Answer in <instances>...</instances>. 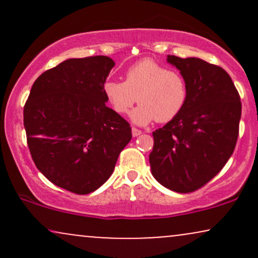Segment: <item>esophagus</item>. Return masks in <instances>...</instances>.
<instances>
[{"label": "esophagus", "instance_id": "obj_1", "mask_svg": "<svg viewBox=\"0 0 258 258\" xmlns=\"http://www.w3.org/2000/svg\"><path fill=\"white\" fill-rule=\"evenodd\" d=\"M139 135H142L141 130L136 128V127H132V136H133V137H138Z\"/></svg>", "mask_w": 258, "mask_h": 258}]
</instances>
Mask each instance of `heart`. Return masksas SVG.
<instances>
[{
    "mask_svg": "<svg viewBox=\"0 0 258 258\" xmlns=\"http://www.w3.org/2000/svg\"><path fill=\"white\" fill-rule=\"evenodd\" d=\"M106 100L117 114L125 115L136 102L131 120L146 126L156 120L168 122L180 114L188 100L185 79L152 59H144L127 69L125 81L109 80L103 86Z\"/></svg>",
    "mask_w": 258,
    "mask_h": 258,
    "instance_id": "obj_1",
    "label": "heart"
}]
</instances>
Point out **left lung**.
I'll list each match as a JSON object with an SVG mask.
<instances>
[{"label":"left lung","mask_w":258,"mask_h":258,"mask_svg":"<svg viewBox=\"0 0 258 258\" xmlns=\"http://www.w3.org/2000/svg\"><path fill=\"white\" fill-rule=\"evenodd\" d=\"M188 85L180 114L153 132L152 174L177 193H190L211 180L235 148L241 117L238 91L226 70L200 58L167 55Z\"/></svg>","instance_id":"8db88e82"}]
</instances>
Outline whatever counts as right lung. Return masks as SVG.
I'll list each match as a JSON object with an SVG mask.
<instances>
[{
  "instance_id": "add662e5",
  "label": "right lung",
  "mask_w": 258,
  "mask_h": 258,
  "mask_svg": "<svg viewBox=\"0 0 258 258\" xmlns=\"http://www.w3.org/2000/svg\"><path fill=\"white\" fill-rule=\"evenodd\" d=\"M114 65L105 55L67 59L38 76L25 103L35 165L72 193L90 194L104 184L132 138L130 123L105 105L103 86Z\"/></svg>"
}]
</instances>
